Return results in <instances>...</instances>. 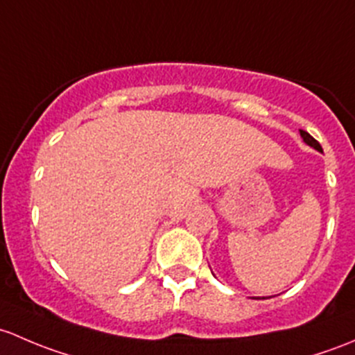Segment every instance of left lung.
<instances>
[{
  "label": "left lung",
  "instance_id": "1",
  "mask_svg": "<svg viewBox=\"0 0 355 355\" xmlns=\"http://www.w3.org/2000/svg\"><path fill=\"white\" fill-rule=\"evenodd\" d=\"M299 131H301V137H302V140H304L306 144L309 145V147H313L314 150H318V152H323V148H321V145L318 144L316 140H314V138L311 137V135L308 133V131H302V130H299Z\"/></svg>",
  "mask_w": 355,
  "mask_h": 355
}]
</instances>
